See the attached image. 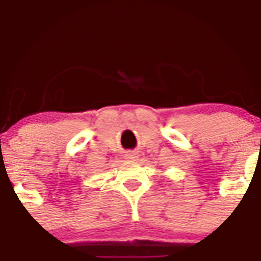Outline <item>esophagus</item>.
Returning <instances> with one entry per match:
<instances>
[{"label":"esophagus","mask_w":261,"mask_h":261,"mask_svg":"<svg viewBox=\"0 0 261 261\" xmlns=\"http://www.w3.org/2000/svg\"><path fill=\"white\" fill-rule=\"evenodd\" d=\"M138 157H139V154L136 153V152H127V153L125 154V159L127 160V161H135Z\"/></svg>","instance_id":"esophagus-1"}]
</instances>
